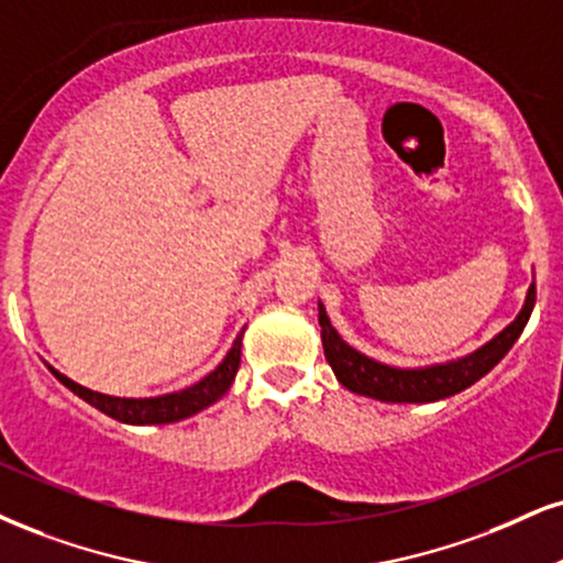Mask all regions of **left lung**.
<instances>
[{
	"label": "left lung",
	"mask_w": 563,
	"mask_h": 563,
	"mask_svg": "<svg viewBox=\"0 0 563 563\" xmlns=\"http://www.w3.org/2000/svg\"><path fill=\"white\" fill-rule=\"evenodd\" d=\"M532 308H536V282L527 289V300L522 310H519V316L506 325L501 334H496L481 350L470 352V355L460 360H449V363H435L426 367H394L357 352L331 325L323 302H318V323H321L325 360H329L331 371H334L336 380L344 388H350L352 394H363V397L378 401H399V405L401 401H412V405H426V401L454 397V394L473 386L475 380H481L485 373L494 371L525 331Z\"/></svg>",
	"instance_id": "8db88e82"
}]
</instances>
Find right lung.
Instances as JSON below:
<instances>
[{"instance_id": "obj_1", "label": "right lung", "mask_w": 563, "mask_h": 563, "mask_svg": "<svg viewBox=\"0 0 563 563\" xmlns=\"http://www.w3.org/2000/svg\"><path fill=\"white\" fill-rule=\"evenodd\" d=\"M242 355V334L234 339L232 350L227 352V357L221 360L217 371L208 373L206 378H200L198 384L183 388V391L162 394V397H145V399H124V397H109V394H99L93 388H86L75 384L73 378H67L65 373L54 371L48 365V371L57 376L59 384H65L69 391L78 394L82 401H88L90 407H96L99 412L109 415V418L128 422V426H164V422H177L190 418V415L200 412V409L211 407L213 401H219L232 386L234 376H238Z\"/></svg>"}]
</instances>
